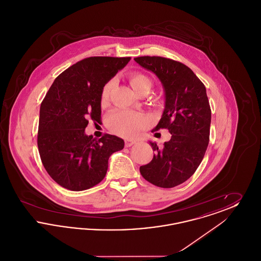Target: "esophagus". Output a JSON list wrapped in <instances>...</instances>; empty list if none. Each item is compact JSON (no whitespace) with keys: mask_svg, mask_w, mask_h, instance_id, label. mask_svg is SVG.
Returning a JSON list of instances; mask_svg holds the SVG:
<instances>
[{"mask_svg":"<svg viewBox=\"0 0 261 261\" xmlns=\"http://www.w3.org/2000/svg\"><path fill=\"white\" fill-rule=\"evenodd\" d=\"M136 142L134 140H125V147L126 148H129L131 146H133Z\"/></svg>","mask_w":261,"mask_h":261,"instance_id":"34e87169","label":"esophagus"}]
</instances>
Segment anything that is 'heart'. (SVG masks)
Here are the masks:
<instances>
[{
    "instance_id": "obj_1",
    "label": "heart",
    "mask_w": 261,
    "mask_h": 261,
    "mask_svg": "<svg viewBox=\"0 0 261 261\" xmlns=\"http://www.w3.org/2000/svg\"><path fill=\"white\" fill-rule=\"evenodd\" d=\"M127 79L130 86L138 95L148 93L152 86L151 80L149 77L141 72H130L127 74ZM112 83L107 82L100 91V102L103 105L110 98ZM108 128L113 134L124 138L136 136L139 131L144 128V117L135 112L131 111H116L112 112L107 120Z\"/></svg>"
}]
</instances>
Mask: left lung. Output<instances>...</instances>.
<instances>
[{
	"label": "left lung",
	"mask_w": 261,
	"mask_h": 261,
	"mask_svg": "<svg viewBox=\"0 0 261 261\" xmlns=\"http://www.w3.org/2000/svg\"><path fill=\"white\" fill-rule=\"evenodd\" d=\"M156 75L165 92V109L152 132L167 129L171 139L154 150L151 162L140 167L153 185L173 188L187 181L199 167L210 142L211 110L203 83L182 62L162 57L134 59Z\"/></svg>",
	"instance_id": "left-lung-1"
}]
</instances>
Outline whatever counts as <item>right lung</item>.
I'll use <instances>...</instances> for the list:
<instances>
[{"mask_svg":"<svg viewBox=\"0 0 261 261\" xmlns=\"http://www.w3.org/2000/svg\"><path fill=\"white\" fill-rule=\"evenodd\" d=\"M131 58L90 57L59 75L40 107L37 144L42 163L60 186L84 191L105 178L109 159L124 141L85 134L89 119L100 120V91Z\"/></svg>","mask_w":261,"mask_h":261,"instance_id":"obj_1","label":"right lung"}]
</instances>
